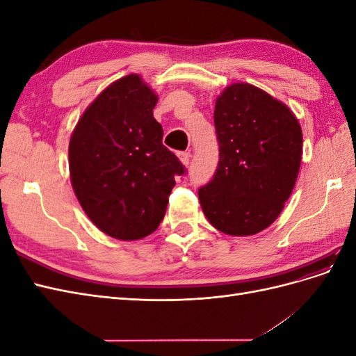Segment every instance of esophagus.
<instances>
[{
  "mask_svg": "<svg viewBox=\"0 0 356 356\" xmlns=\"http://www.w3.org/2000/svg\"><path fill=\"white\" fill-rule=\"evenodd\" d=\"M177 156H178V159H179V161H181L182 165H184V166L188 165L190 157H191L190 153H187V152H179V153H177Z\"/></svg>",
  "mask_w": 356,
  "mask_h": 356,
  "instance_id": "34e87169",
  "label": "esophagus"
}]
</instances>
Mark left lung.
Here are the masks:
<instances>
[{
  "mask_svg": "<svg viewBox=\"0 0 356 356\" xmlns=\"http://www.w3.org/2000/svg\"><path fill=\"white\" fill-rule=\"evenodd\" d=\"M220 161L199 188L204 217L230 236L267 229L296 186L303 134L294 113L263 89L233 83L215 101Z\"/></svg>",
  "mask_w": 356,
  "mask_h": 356,
  "instance_id": "1",
  "label": "left lung"
}]
</instances>
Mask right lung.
Returning a JSON list of instances; mask_svg holds the SVG:
<instances>
[{
	"label": "right lung",
	"mask_w": 356,
	"mask_h": 356,
	"mask_svg": "<svg viewBox=\"0 0 356 356\" xmlns=\"http://www.w3.org/2000/svg\"><path fill=\"white\" fill-rule=\"evenodd\" d=\"M159 101L139 74L105 88L86 108L70 139L72 190L105 234L136 241L165 217L175 177L184 166L161 143L153 115Z\"/></svg>",
	"instance_id": "obj_1"
}]
</instances>
